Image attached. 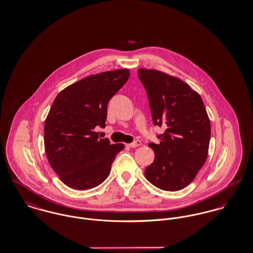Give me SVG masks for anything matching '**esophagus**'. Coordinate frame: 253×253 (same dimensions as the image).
Listing matches in <instances>:
<instances>
[{
  "label": "esophagus",
  "mask_w": 253,
  "mask_h": 253,
  "mask_svg": "<svg viewBox=\"0 0 253 253\" xmlns=\"http://www.w3.org/2000/svg\"><path fill=\"white\" fill-rule=\"evenodd\" d=\"M140 145H141V142H140L139 140H135V141H133L132 143L127 144V146L130 147V148H136V147H138V146H140Z\"/></svg>",
  "instance_id": "obj_1"
}]
</instances>
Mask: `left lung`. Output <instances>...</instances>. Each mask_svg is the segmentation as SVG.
<instances>
[{"instance_id": "obj_1", "label": "left lung", "mask_w": 253, "mask_h": 253, "mask_svg": "<svg viewBox=\"0 0 253 253\" xmlns=\"http://www.w3.org/2000/svg\"><path fill=\"white\" fill-rule=\"evenodd\" d=\"M152 120L166 128L159 144L149 143L154 162L145 177L165 191H178L195 179L205 165L211 140V122L198 92L180 79L158 70L138 69Z\"/></svg>"}]
</instances>
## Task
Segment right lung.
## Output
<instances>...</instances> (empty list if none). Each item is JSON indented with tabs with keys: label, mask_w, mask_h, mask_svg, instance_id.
<instances>
[{
	"label": "right lung",
	"mask_w": 253,
	"mask_h": 253,
	"mask_svg": "<svg viewBox=\"0 0 253 253\" xmlns=\"http://www.w3.org/2000/svg\"><path fill=\"white\" fill-rule=\"evenodd\" d=\"M129 78L128 69L90 75L61 90L44 122L47 161L68 187L87 190L108 177L111 166L125 145L99 138L109 100Z\"/></svg>",
	"instance_id": "1"
}]
</instances>
